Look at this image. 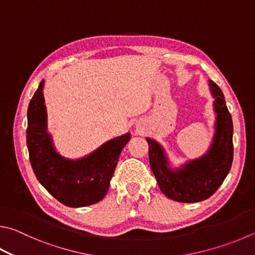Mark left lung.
<instances>
[{
  "label": "left lung",
  "instance_id": "left-lung-1",
  "mask_svg": "<svg viewBox=\"0 0 255 255\" xmlns=\"http://www.w3.org/2000/svg\"><path fill=\"white\" fill-rule=\"evenodd\" d=\"M216 113L215 136L205 156L191 160L180 169L172 170L163 148L147 138L149 164L164 195L176 202L195 203L212 196L228 176L233 161V123L226 107L224 95L210 80Z\"/></svg>",
  "mask_w": 255,
  "mask_h": 255
}]
</instances>
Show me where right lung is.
<instances>
[{"label":"right lung","mask_w":255,"mask_h":255,"mask_svg":"<svg viewBox=\"0 0 255 255\" xmlns=\"http://www.w3.org/2000/svg\"><path fill=\"white\" fill-rule=\"evenodd\" d=\"M43 86L41 81L27 108L26 146L33 172L41 185L66 206L95 204L108 192L119 155L130 135L109 140L85 158H63L54 150L47 132Z\"/></svg>","instance_id":"add662e5"}]
</instances>
